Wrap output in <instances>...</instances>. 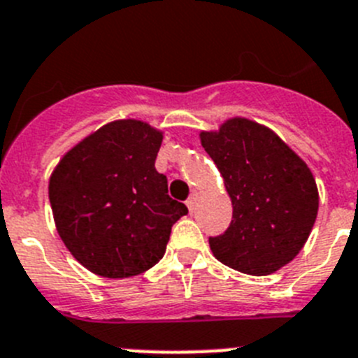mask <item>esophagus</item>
I'll use <instances>...</instances> for the list:
<instances>
[{
  "mask_svg": "<svg viewBox=\"0 0 358 358\" xmlns=\"http://www.w3.org/2000/svg\"><path fill=\"white\" fill-rule=\"evenodd\" d=\"M195 204H196V201H195V196H189L188 201H186V206H188L189 213H193V211H195Z\"/></svg>",
  "mask_w": 358,
  "mask_h": 358,
  "instance_id": "1",
  "label": "esophagus"
}]
</instances>
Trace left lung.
Returning a JSON list of instances; mask_svg holds the SVG:
<instances>
[{"mask_svg": "<svg viewBox=\"0 0 358 358\" xmlns=\"http://www.w3.org/2000/svg\"><path fill=\"white\" fill-rule=\"evenodd\" d=\"M232 202L227 231L209 238L220 262L248 275H270L296 257L316 222V181L277 134L247 119L201 133Z\"/></svg>", "mask_w": 358, "mask_h": 358, "instance_id": "1", "label": "left lung"}]
</instances>
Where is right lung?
Here are the masks:
<instances>
[{"instance_id": "1", "label": "right lung", "mask_w": 358, "mask_h": 358, "mask_svg": "<svg viewBox=\"0 0 358 358\" xmlns=\"http://www.w3.org/2000/svg\"><path fill=\"white\" fill-rule=\"evenodd\" d=\"M163 134L140 120H115L60 159L49 202L65 247L92 273L126 278L152 268L172 225L188 215L154 166Z\"/></svg>"}]
</instances>
